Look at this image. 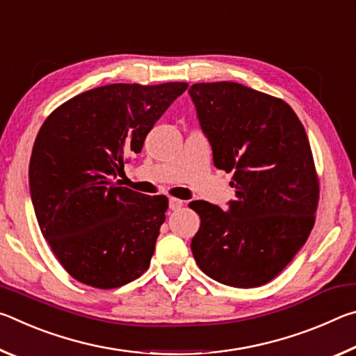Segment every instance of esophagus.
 I'll return each instance as SVG.
<instances>
[{"mask_svg":"<svg viewBox=\"0 0 356 356\" xmlns=\"http://www.w3.org/2000/svg\"><path fill=\"white\" fill-rule=\"evenodd\" d=\"M182 206H184L182 200H177V197H171V200H170V209L171 210H179Z\"/></svg>","mask_w":356,"mask_h":356,"instance_id":"esophagus-1","label":"esophagus"}]
</instances>
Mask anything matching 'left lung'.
<instances>
[{"instance_id":"1","label":"left lung","mask_w":356,"mask_h":356,"mask_svg":"<svg viewBox=\"0 0 356 356\" xmlns=\"http://www.w3.org/2000/svg\"><path fill=\"white\" fill-rule=\"evenodd\" d=\"M213 165L234 172L227 209L206 201L191 240L200 268L221 284L250 289L280 275L305 245L318 180L305 127L284 100L232 81L188 89Z\"/></svg>"}]
</instances>
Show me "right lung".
<instances>
[{
  "label": "right lung",
  "instance_id": "add662e5",
  "mask_svg": "<svg viewBox=\"0 0 356 356\" xmlns=\"http://www.w3.org/2000/svg\"><path fill=\"white\" fill-rule=\"evenodd\" d=\"M186 88L108 84L67 100L40 127L29 161L34 213L58 261L83 284L120 287L147 270L168 197L113 179Z\"/></svg>",
  "mask_w": 356,
  "mask_h": 356
}]
</instances>
